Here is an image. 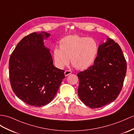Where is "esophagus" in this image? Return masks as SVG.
Masks as SVG:
<instances>
[{
	"label": "esophagus",
	"mask_w": 134,
	"mask_h": 134,
	"mask_svg": "<svg viewBox=\"0 0 134 134\" xmlns=\"http://www.w3.org/2000/svg\"><path fill=\"white\" fill-rule=\"evenodd\" d=\"M71 73V71H70V70H66V71H65V72H64V74H65V76H68V75H69V74H70Z\"/></svg>",
	"instance_id": "34e87169"
}]
</instances>
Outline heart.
I'll use <instances>...</instances> for the list:
<instances>
[{
  "label": "heart",
  "instance_id": "b5f03b06",
  "mask_svg": "<svg viewBox=\"0 0 134 134\" xmlns=\"http://www.w3.org/2000/svg\"><path fill=\"white\" fill-rule=\"evenodd\" d=\"M60 48L55 47L53 56L56 66L63 68L70 61L77 69L83 70L92 65L98 51V45L92 37L69 35L59 42Z\"/></svg>",
  "mask_w": 134,
  "mask_h": 134
}]
</instances>
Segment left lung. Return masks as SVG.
<instances>
[{
  "label": "left lung",
  "mask_w": 134,
  "mask_h": 134,
  "mask_svg": "<svg viewBox=\"0 0 134 134\" xmlns=\"http://www.w3.org/2000/svg\"><path fill=\"white\" fill-rule=\"evenodd\" d=\"M127 63L121 48L110 38L99 45L93 66L77 74L80 99L92 109L115 100L122 90Z\"/></svg>",
  "instance_id": "left-lung-1"
}]
</instances>
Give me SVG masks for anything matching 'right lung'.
<instances>
[{
	"instance_id": "add662e5",
	"label": "right lung",
	"mask_w": 134,
	"mask_h": 134,
	"mask_svg": "<svg viewBox=\"0 0 134 134\" xmlns=\"http://www.w3.org/2000/svg\"><path fill=\"white\" fill-rule=\"evenodd\" d=\"M46 32H34L24 37L13 51L9 61V74L13 92L29 105L44 106L54 99L64 70L53 65L50 49L44 40Z\"/></svg>"
}]
</instances>
